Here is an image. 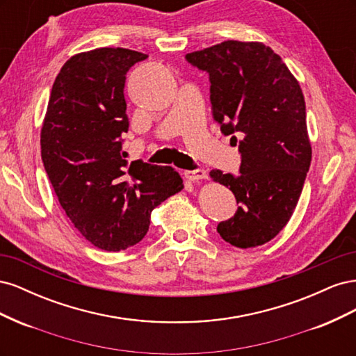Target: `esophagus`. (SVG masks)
I'll return each instance as SVG.
<instances>
[{
	"label": "esophagus",
	"instance_id": "34e87169",
	"mask_svg": "<svg viewBox=\"0 0 356 356\" xmlns=\"http://www.w3.org/2000/svg\"><path fill=\"white\" fill-rule=\"evenodd\" d=\"M186 178L190 181H199V179H207L208 174L204 169H195V170H187Z\"/></svg>",
	"mask_w": 356,
	"mask_h": 356
}]
</instances>
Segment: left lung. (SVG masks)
<instances>
[{
	"label": "left lung",
	"mask_w": 356,
	"mask_h": 356,
	"mask_svg": "<svg viewBox=\"0 0 356 356\" xmlns=\"http://www.w3.org/2000/svg\"><path fill=\"white\" fill-rule=\"evenodd\" d=\"M193 67L209 74L213 120L239 141V175L209 172L239 203L217 227L233 246L272 241L293 215L312 160L306 104L298 81L281 56L263 42L224 41L187 53Z\"/></svg>",
	"instance_id": "obj_1"
}]
</instances>
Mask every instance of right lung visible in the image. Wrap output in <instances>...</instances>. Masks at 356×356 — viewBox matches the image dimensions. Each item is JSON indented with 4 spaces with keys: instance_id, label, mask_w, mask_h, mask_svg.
<instances>
[{
    "instance_id": "add662e5",
    "label": "right lung",
    "mask_w": 356,
    "mask_h": 356,
    "mask_svg": "<svg viewBox=\"0 0 356 356\" xmlns=\"http://www.w3.org/2000/svg\"><path fill=\"white\" fill-rule=\"evenodd\" d=\"M147 58L122 47L72 56L53 83L41 127V159L60 207L104 251L136 245L152 211L184 188L174 168L129 163L123 152L126 74Z\"/></svg>"
}]
</instances>
